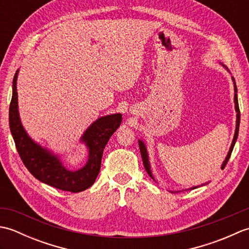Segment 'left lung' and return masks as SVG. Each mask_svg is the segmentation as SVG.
<instances>
[{"instance_id":"left-lung-1","label":"left lung","mask_w":249,"mask_h":249,"mask_svg":"<svg viewBox=\"0 0 249 249\" xmlns=\"http://www.w3.org/2000/svg\"><path fill=\"white\" fill-rule=\"evenodd\" d=\"M232 81H233V87H234V105H235V111H236V126H235V133H234V137H233V140H232V143H231V146H230V150L228 152V155H227V157L225 158V160L223 162V165H221V169H224L227 165V162H228L229 158L231 156V153H232V150H233L234 147V144H235V141L237 139V136H239V128H240V108H239V102H237V89H236V84H235V80L234 78L232 77ZM139 147H140V152H141V156H142V161H143V166L145 168L146 172L149 173V176L154 179V178H153V174L151 172V166H150V160H149V155H147V151H146V146L144 144V142L142 140H139ZM197 188V186L196 187H193L190 189H195ZM172 193V192H171ZM176 193V192H174ZM178 193V192H177Z\"/></svg>"}]
</instances>
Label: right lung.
<instances>
[{
  "mask_svg": "<svg viewBox=\"0 0 249 249\" xmlns=\"http://www.w3.org/2000/svg\"><path fill=\"white\" fill-rule=\"evenodd\" d=\"M18 71L15 73L13 80V96L9 106V128L24 166L37 179L52 187L71 193L86 190L92 186L98 176L104 149L110 137L119 128L122 114L105 115L89 125L80 139L89 150L88 161L78 170H70L63 165L59 156L36 143L26 134L21 124L17 93Z\"/></svg>",
  "mask_w": 249,
  "mask_h": 249,
  "instance_id": "right-lung-1",
  "label": "right lung"
}]
</instances>
